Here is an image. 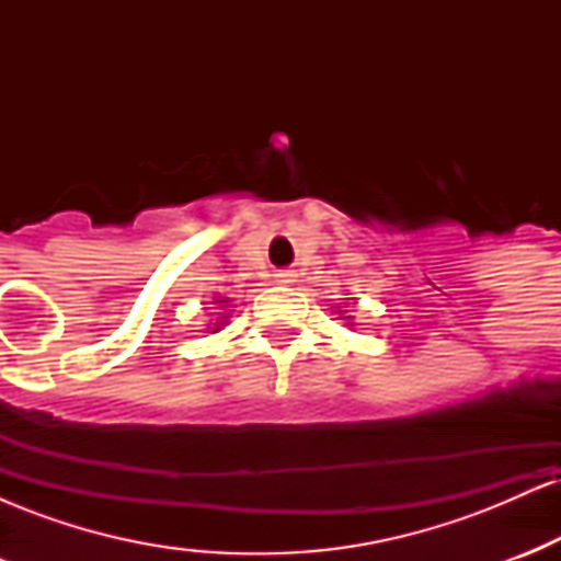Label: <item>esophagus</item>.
<instances>
[{
	"label": "esophagus",
	"mask_w": 561,
	"mask_h": 561,
	"mask_svg": "<svg viewBox=\"0 0 561 561\" xmlns=\"http://www.w3.org/2000/svg\"><path fill=\"white\" fill-rule=\"evenodd\" d=\"M276 282L279 285H289V282H295V272H279L276 274Z\"/></svg>",
	"instance_id": "obj_1"
}]
</instances>
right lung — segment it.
Segmentation results:
<instances>
[{"label":"right lung","instance_id":"right-lung-1","mask_svg":"<svg viewBox=\"0 0 561 561\" xmlns=\"http://www.w3.org/2000/svg\"><path fill=\"white\" fill-rule=\"evenodd\" d=\"M216 302H229V300H216ZM224 319H227V317H221V321H218V324L214 327V332H218V327H221V324H224Z\"/></svg>","mask_w":561,"mask_h":561}]
</instances>
